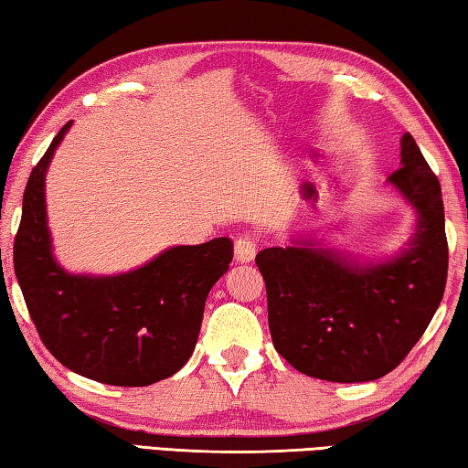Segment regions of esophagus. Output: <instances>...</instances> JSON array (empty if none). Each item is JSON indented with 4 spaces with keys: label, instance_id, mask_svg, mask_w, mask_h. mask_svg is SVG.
<instances>
[{
    "label": "esophagus",
    "instance_id": "esophagus-1",
    "mask_svg": "<svg viewBox=\"0 0 468 468\" xmlns=\"http://www.w3.org/2000/svg\"><path fill=\"white\" fill-rule=\"evenodd\" d=\"M256 258V241L250 235H241L235 239V262L250 264Z\"/></svg>",
    "mask_w": 468,
    "mask_h": 468
}]
</instances>
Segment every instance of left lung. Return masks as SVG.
Listing matches in <instances>:
<instances>
[{
    "mask_svg": "<svg viewBox=\"0 0 468 468\" xmlns=\"http://www.w3.org/2000/svg\"><path fill=\"white\" fill-rule=\"evenodd\" d=\"M388 184L415 212L413 233L394 253L366 260L335 248L322 229L256 256L274 348L301 374L374 382L407 357L438 312L448 276L441 189L410 133Z\"/></svg>",
    "mask_w": 468,
    "mask_h": 468,
    "instance_id": "left-lung-1",
    "label": "left lung"
}]
</instances>
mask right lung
<instances>
[{"label":"right lung","mask_w":468,"mask_h":468,"mask_svg":"<svg viewBox=\"0 0 468 468\" xmlns=\"http://www.w3.org/2000/svg\"><path fill=\"white\" fill-rule=\"evenodd\" d=\"M74 122L53 138L28 177L14 241V271L30 318L61 366L94 382L148 386L192 357L204 303L229 271L233 243L171 245L146 264L117 274L69 272L53 251L45 177Z\"/></svg>","instance_id":"right-lung-1"}]
</instances>
